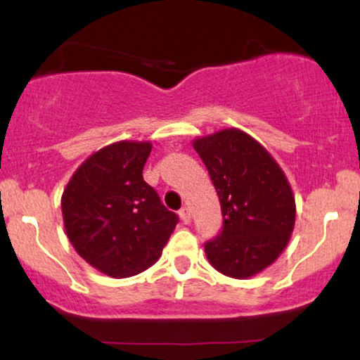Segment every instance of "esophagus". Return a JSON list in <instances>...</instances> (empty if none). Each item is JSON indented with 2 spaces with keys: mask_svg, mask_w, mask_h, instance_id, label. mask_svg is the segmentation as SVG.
Returning <instances> with one entry per match:
<instances>
[{
  "mask_svg": "<svg viewBox=\"0 0 360 360\" xmlns=\"http://www.w3.org/2000/svg\"><path fill=\"white\" fill-rule=\"evenodd\" d=\"M179 216H180V219L184 221L185 224H188L190 221H191V214H190V211H188V208H181L180 211H179Z\"/></svg>",
  "mask_w": 360,
  "mask_h": 360,
  "instance_id": "1",
  "label": "esophagus"
}]
</instances>
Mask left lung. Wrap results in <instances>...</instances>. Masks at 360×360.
I'll return each instance as SVG.
<instances>
[{
	"mask_svg": "<svg viewBox=\"0 0 360 360\" xmlns=\"http://www.w3.org/2000/svg\"><path fill=\"white\" fill-rule=\"evenodd\" d=\"M218 193L223 229L205 244L223 275L249 278L287 248L295 228V196L283 170L265 147L238 127L193 141Z\"/></svg>",
	"mask_w": 360,
	"mask_h": 360,
	"instance_id": "obj_1",
	"label": "left lung"
}]
</instances>
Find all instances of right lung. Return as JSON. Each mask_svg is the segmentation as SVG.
Masks as SVG:
<instances>
[{"label":"right lung","instance_id":"1","mask_svg":"<svg viewBox=\"0 0 360 360\" xmlns=\"http://www.w3.org/2000/svg\"><path fill=\"white\" fill-rule=\"evenodd\" d=\"M149 141H120L91 154L62 195L63 226L83 260L108 277L144 272L162 255L179 218L142 179Z\"/></svg>","mask_w":360,"mask_h":360}]
</instances>
